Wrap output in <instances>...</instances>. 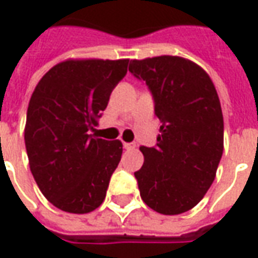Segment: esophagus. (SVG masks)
I'll return each instance as SVG.
<instances>
[{
    "label": "esophagus",
    "mask_w": 258,
    "mask_h": 258,
    "mask_svg": "<svg viewBox=\"0 0 258 258\" xmlns=\"http://www.w3.org/2000/svg\"><path fill=\"white\" fill-rule=\"evenodd\" d=\"M123 147H124V149H133L135 145L134 144H130V142H123Z\"/></svg>",
    "instance_id": "1"
}]
</instances>
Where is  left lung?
<instances>
[{
  "label": "left lung",
  "mask_w": 258,
  "mask_h": 258,
  "mask_svg": "<svg viewBox=\"0 0 258 258\" xmlns=\"http://www.w3.org/2000/svg\"><path fill=\"white\" fill-rule=\"evenodd\" d=\"M128 71L149 88L160 120L156 147H141L134 173L142 201L159 214L177 215L203 200L223 152V116L210 75L177 55L131 60Z\"/></svg>",
  "instance_id": "1"
}]
</instances>
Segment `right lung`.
Masks as SVG:
<instances>
[{
    "mask_svg": "<svg viewBox=\"0 0 258 258\" xmlns=\"http://www.w3.org/2000/svg\"><path fill=\"white\" fill-rule=\"evenodd\" d=\"M128 60H67L54 66L32 93L25 145L30 172L58 210L88 214L103 203L123 144L91 131Z\"/></svg>",
    "mask_w": 258,
    "mask_h": 258,
    "instance_id": "1",
    "label": "right lung"
}]
</instances>
